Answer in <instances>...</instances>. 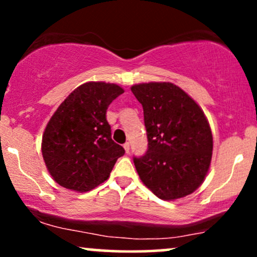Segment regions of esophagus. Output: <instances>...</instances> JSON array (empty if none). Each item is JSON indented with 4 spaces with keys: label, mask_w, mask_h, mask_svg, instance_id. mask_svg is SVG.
Returning <instances> with one entry per match:
<instances>
[{
    "label": "esophagus",
    "mask_w": 257,
    "mask_h": 257,
    "mask_svg": "<svg viewBox=\"0 0 257 257\" xmlns=\"http://www.w3.org/2000/svg\"><path fill=\"white\" fill-rule=\"evenodd\" d=\"M123 147H124L125 153H129V151H131V145H129V143H125L124 145H123Z\"/></svg>",
    "instance_id": "esophagus-1"
}]
</instances>
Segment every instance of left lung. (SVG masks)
Listing matches in <instances>:
<instances>
[{"label":"left lung","mask_w":257,"mask_h":257,"mask_svg":"<svg viewBox=\"0 0 257 257\" xmlns=\"http://www.w3.org/2000/svg\"><path fill=\"white\" fill-rule=\"evenodd\" d=\"M132 91L143 105L149 140L145 155L133 158L141 181L164 200L194 192L213 155V135L204 112L169 82L135 84Z\"/></svg>","instance_id":"obj_1"}]
</instances>
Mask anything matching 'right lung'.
<instances>
[{
    "instance_id": "obj_1",
    "label": "right lung",
    "mask_w": 257,
    "mask_h": 257,
    "mask_svg": "<svg viewBox=\"0 0 257 257\" xmlns=\"http://www.w3.org/2000/svg\"><path fill=\"white\" fill-rule=\"evenodd\" d=\"M123 93L117 84L88 82L54 112L43 133L42 155L59 185L87 192L110 176L124 149L112 140L106 110Z\"/></svg>"
}]
</instances>
